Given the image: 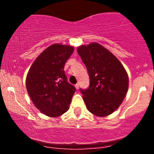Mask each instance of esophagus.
Here are the masks:
<instances>
[{"mask_svg":"<svg viewBox=\"0 0 154 154\" xmlns=\"http://www.w3.org/2000/svg\"><path fill=\"white\" fill-rule=\"evenodd\" d=\"M75 88H76V89L78 90L79 88V84H76L75 85Z\"/></svg>","mask_w":154,"mask_h":154,"instance_id":"obj_1","label":"esophagus"}]
</instances>
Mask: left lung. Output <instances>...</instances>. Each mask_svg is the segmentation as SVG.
<instances>
[{"mask_svg": "<svg viewBox=\"0 0 154 154\" xmlns=\"http://www.w3.org/2000/svg\"><path fill=\"white\" fill-rule=\"evenodd\" d=\"M77 53L90 77L88 88H80L88 110L98 116L112 114L128 92L126 70L114 55L98 43L79 46Z\"/></svg>", "mask_w": 154, "mask_h": 154, "instance_id": "1", "label": "left lung"}]
</instances>
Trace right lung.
<instances>
[{
  "instance_id": "obj_1",
  "label": "right lung",
  "mask_w": 154,
  "mask_h": 154,
  "mask_svg": "<svg viewBox=\"0 0 154 154\" xmlns=\"http://www.w3.org/2000/svg\"><path fill=\"white\" fill-rule=\"evenodd\" d=\"M73 51L72 46L54 44L39 55L28 72V94L45 115L60 116L69 108L76 88L67 81L63 67Z\"/></svg>"
}]
</instances>
